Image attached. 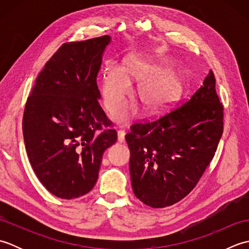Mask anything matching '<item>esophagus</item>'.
I'll return each instance as SVG.
<instances>
[{"mask_svg":"<svg viewBox=\"0 0 249 249\" xmlns=\"http://www.w3.org/2000/svg\"><path fill=\"white\" fill-rule=\"evenodd\" d=\"M118 141L120 142V143H124L125 142V131L124 130L118 131Z\"/></svg>","mask_w":249,"mask_h":249,"instance_id":"obj_1","label":"esophagus"}]
</instances>
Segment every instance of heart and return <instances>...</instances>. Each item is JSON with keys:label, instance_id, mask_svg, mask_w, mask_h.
Listing matches in <instances>:
<instances>
[{"label": "heart", "instance_id": "b5f03b06", "mask_svg": "<svg viewBox=\"0 0 249 249\" xmlns=\"http://www.w3.org/2000/svg\"><path fill=\"white\" fill-rule=\"evenodd\" d=\"M168 63L141 56H130L124 67L109 65L104 71L100 80L105 107L113 113L123 104L126 95L131 89V80L139 81L137 88L141 103L147 112L160 113L170 108L181 96L184 87L182 73L170 70ZM135 105H126L114 116L119 123H125L136 113Z\"/></svg>", "mask_w": 249, "mask_h": 249}]
</instances>
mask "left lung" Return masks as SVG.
<instances>
[{
    "label": "left lung",
    "mask_w": 249,
    "mask_h": 249,
    "mask_svg": "<svg viewBox=\"0 0 249 249\" xmlns=\"http://www.w3.org/2000/svg\"><path fill=\"white\" fill-rule=\"evenodd\" d=\"M223 111L210 71L186 103L156 121L131 126L125 139L131 186L141 202L166 208L192 192L215 155Z\"/></svg>",
    "instance_id": "obj_1"
}]
</instances>
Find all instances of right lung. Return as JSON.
Instances as JSON below:
<instances>
[{
  "mask_svg": "<svg viewBox=\"0 0 249 249\" xmlns=\"http://www.w3.org/2000/svg\"><path fill=\"white\" fill-rule=\"evenodd\" d=\"M111 37L61 46L46 63L25 104L22 129L35 174L61 199L88 194L115 129L98 104L96 77Z\"/></svg>",
  "mask_w": 249,
  "mask_h": 249,
  "instance_id": "add662e5",
  "label": "right lung"
}]
</instances>
